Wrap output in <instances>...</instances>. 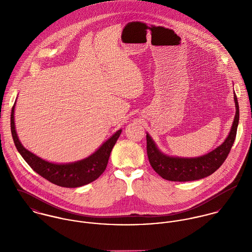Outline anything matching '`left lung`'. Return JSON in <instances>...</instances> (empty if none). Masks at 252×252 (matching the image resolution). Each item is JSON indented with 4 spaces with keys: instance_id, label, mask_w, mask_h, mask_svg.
<instances>
[{
    "instance_id": "obj_1",
    "label": "left lung",
    "mask_w": 252,
    "mask_h": 252,
    "mask_svg": "<svg viewBox=\"0 0 252 252\" xmlns=\"http://www.w3.org/2000/svg\"><path fill=\"white\" fill-rule=\"evenodd\" d=\"M236 115L231 131L223 144L206 155L195 158H180L162 153L151 137L146 134V151L153 170L163 179L171 181H191L201 180L214 174L226 160L236 139L240 118L239 103L234 95Z\"/></svg>"
}]
</instances>
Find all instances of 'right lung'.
<instances>
[{
	"label": "right lung",
	"instance_id": "1",
	"mask_svg": "<svg viewBox=\"0 0 252 252\" xmlns=\"http://www.w3.org/2000/svg\"><path fill=\"white\" fill-rule=\"evenodd\" d=\"M16 103V102H15ZM11 108L10 130L14 144L28 165L43 179L62 187L74 188L97 180L106 170L110 152L122 130H118L93 154L85 159L68 164L47 162L26 149L20 143L14 125V108Z\"/></svg>",
	"mask_w": 252,
	"mask_h": 252
}]
</instances>
